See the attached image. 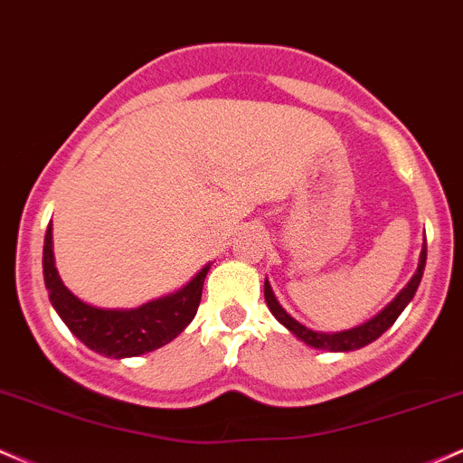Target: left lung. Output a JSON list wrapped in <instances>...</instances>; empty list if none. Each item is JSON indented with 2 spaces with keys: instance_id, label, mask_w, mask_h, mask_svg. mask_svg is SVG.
Masks as SVG:
<instances>
[{
  "instance_id": "obj_1",
  "label": "left lung",
  "mask_w": 463,
  "mask_h": 463,
  "mask_svg": "<svg viewBox=\"0 0 463 463\" xmlns=\"http://www.w3.org/2000/svg\"><path fill=\"white\" fill-rule=\"evenodd\" d=\"M424 264H427V238L422 242V251H420V260H418V269H415L413 278L409 279L407 287H404L400 293L393 298L385 308L381 310L378 315H373L372 319H367L365 324L356 326V328L350 330H341V332H319L308 328V326L299 324L295 317H290L287 310L282 308L278 298H275L271 284L269 279H264V299H267L269 310H271L275 319L287 328L290 335L298 336L299 341H304L306 345L315 347V350H328V352H352V350H361L372 341H376L383 332L389 330L393 326V321L398 319L400 313L407 308L409 301L413 299L415 290L420 287V279H422L424 273Z\"/></svg>"
}]
</instances>
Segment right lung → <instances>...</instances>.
Masks as SVG:
<instances>
[{
	"mask_svg": "<svg viewBox=\"0 0 463 463\" xmlns=\"http://www.w3.org/2000/svg\"><path fill=\"white\" fill-rule=\"evenodd\" d=\"M210 267L212 262H207L184 288L150 299L137 308H98L65 287L54 264L52 222L45 232L43 279L52 306L71 335L102 356H139L176 339L194 319Z\"/></svg>",
	"mask_w": 463,
	"mask_h": 463,
	"instance_id": "right-lung-1",
	"label": "right lung"
}]
</instances>
